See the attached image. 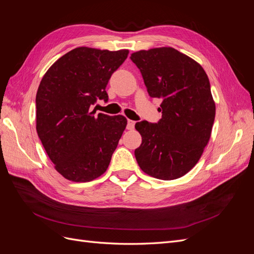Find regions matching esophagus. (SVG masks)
<instances>
[{
	"instance_id": "esophagus-1",
	"label": "esophagus",
	"mask_w": 254,
	"mask_h": 254,
	"mask_svg": "<svg viewBox=\"0 0 254 254\" xmlns=\"http://www.w3.org/2000/svg\"><path fill=\"white\" fill-rule=\"evenodd\" d=\"M134 125H135V122H133L131 120H128V122H127V129L128 130H132L134 128Z\"/></svg>"
}]
</instances>
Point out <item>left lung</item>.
Returning a JSON list of instances; mask_svg holds the SVG:
<instances>
[{
	"mask_svg": "<svg viewBox=\"0 0 254 254\" xmlns=\"http://www.w3.org/2000/svg\"><path fill=\"white\" fill-rule=\"evenodd\" d=\"M150 97L162 99L158 123L137 122L142 144L134 150L141 170L161 180L184 176L200 159L215 119L210 81L202 66L173 48L131 54Z\"/></svg>",
	"mask_w": 254,
	"mask_h": 254,
	"instance_id": "obj_1",
	"label": "left lung"
}]
</instances>
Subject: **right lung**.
Masks as SVG:
<instances>
[{"mask_svg":"<svg viewBox=\"0 0 254 254\" xmlns=\"http://www.w3.org/2000/svg\"><path fill=\"white\" fill-rule=\"evenodd\" d=\"M128 53L76 48L43 76L36 95L37 133L67 180L92 181L109 166L127 120L91 109L98 99L108 102L107 84Z\"/></svg>","mask_w":254,"mask_h":254,"instance_id":"right-lung-1","label":"right lung"}]
</instances>
